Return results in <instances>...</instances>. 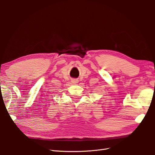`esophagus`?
Instances as JSON below:
<instances>
[{
  "instance_id": "1",
  "label": "esophagus",
  "mask_w": 155,
  "mask_h": 155,
  "mask_svg": "<svg viewBox=\"0 0 155 155\" xmlns=\"http://www.w3.org/2000/svg\"><path fill=\"white\" fill-rule=\"evenodd\" d=\"M72 83L73 84H77L78 83V81L77 80V79H73V80L72 81Z\"/></svg>"
}]
</instances>
